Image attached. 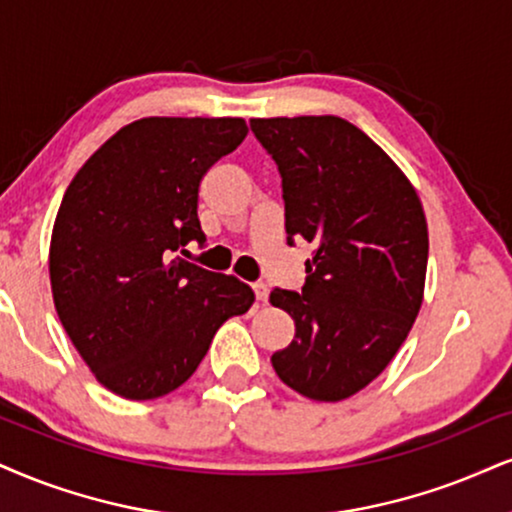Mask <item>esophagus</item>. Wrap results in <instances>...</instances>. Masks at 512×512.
I'll use <instances>...</instances> for the list:
<instances>
[{
    "label": "esophagus",
    "mask_w": 512,
    "mask_h": 512,
    "mask_svg": "<svg viewBox=\"0 0 512 512\" xmlns=\"http://www.w3.org/2000/svg\"><path fill=\"white\" fill-rule=\"evenodd\" d=\"M254 294H256L258 304H266V301H268V285H263V282H256Z\"/></svg>",
    "instance_id": "1"
}]
</instances>
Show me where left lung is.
I'll return each mask as SVG.
<instances>
[{
  "label": "left lung",
  "instance_id": "8db88e82",
  "mask_svg": "<svg viewBox=\"0 0 512 512\" xmlns=\"http://www.w3.org/2000/svg\"><path fill=\"white\" fill-rule=\"evenodd\" d=\"M251 130L280 170L287 244L315 246L301 294L270 292L296 327L270 361L301 396L349 399L387 368L418 318L430 251L420 197L344 118H251Z\"/></svg>",
  "mask_w": 512,
  "mask_h": 512
}]
</instances>
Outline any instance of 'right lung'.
I'll use <instances>...</instances> for the list:
<instances>
[{
    "label": "right lung",
    "mask_w": 512,
    "mask_h": 512,
    "mask_svg": "<svg viewBox=\"0 0 512 512\" xmlns=\"http://www.w3.org/2000/svg\"><path fill=\"white\" fill-rule=\"evenodd\" d=\"M244 118H140L85 161L49 244L54 306L87 368L113 394L149 401L185 384L249 285L187 263L204 244L199 185L246 137Z\"/></svg>",
    "instance_id": "add662e5"
}]
</instances>
